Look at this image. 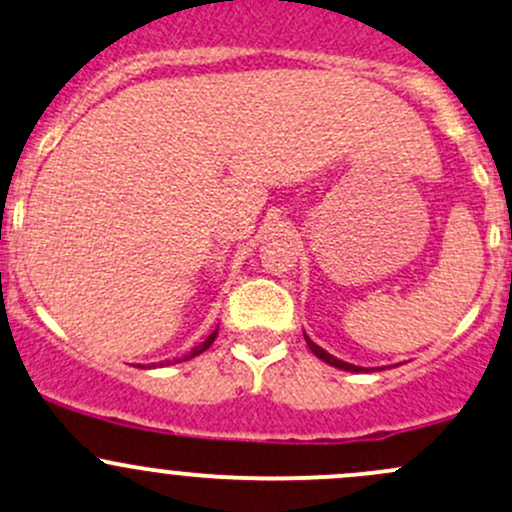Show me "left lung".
Segmentation results:
<instances>
[{"label": "left lung", "instance_id": "8db88e82", "mask_svg": "<svg viewBox=\"0 0 512 512\" xmlns=\"http://www.w3.org/2000/svg\"><path fill=\"white\" fill-rule=\"evenodd\" d=\"M304 338H306V346H309V351L314 353L316 358L324 360V363L333 365V368H338V370H348V373H363V370H365V368H360V365H351V363H346V360H338L336 355H331L328 351H324V348H321V346H316V343L311 341V338L306 336V333H304Z\"/></svg>", "mask_w": 512, "mask_h": 512}]
</instances>
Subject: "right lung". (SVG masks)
<instances>
[{"instance_id": "obj_1", "label": "right lung", "mask_w": 512, "mask_h": 512, "mask_svg": "<svg viewBox=\"0 0 512 512\" xmlns=\"http://www.w3.org/2000/svg\"><path fill=\"white\" fill-rule=\"evenodd\" d=\"M215 336H218V328H215V331L211 333V336L206 338V341L203 343H198L196 348H191V353H186L184 358H179V360H174V363H181V360H191V358H196V355H201L203 351H208V348L213 346V341H215ZM166 365H171V360H166Z\"/></svg>"}]
</instances>
